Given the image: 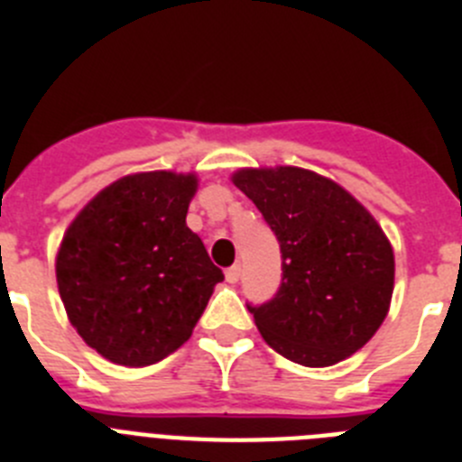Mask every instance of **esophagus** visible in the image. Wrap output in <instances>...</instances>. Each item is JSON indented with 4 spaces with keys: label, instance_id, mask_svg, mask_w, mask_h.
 <instances>
[{
    "label": "esophagus",
    "instance_id": "1",
    "mask_svg": "<svg viewBox=\"0 0 462 462\" xmlns=\"http://www.w3.org/2000/svg\"><path fill=\"white\" fill-rule=\"evenodd\" d=\"M240 277V263H234L231 268H226V282H231V284H236Z\"/></svg>",
    "mask_w": 462,
    "mask_h": 462
}]
</instances>
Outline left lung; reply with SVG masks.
<instances>
[{
  "mask_svg": "<svg viewBox=\"0 0 462 462\" xmlns=\"http://www.w3.org/2000/svg\"><path fill=\"white\" fill-rule=\"evenodd\" d=\"M282 252V284L247 305L263 340L284 358L326 368L358 352L389 312L395 261L389 238L337 182L296 166L240 169Z\"/></svg>",
  "mask_w": 462,
  "mask_h": 462,
  "instance_id": "left-lung-1",
  "label": "left lung"
}]
</instances>
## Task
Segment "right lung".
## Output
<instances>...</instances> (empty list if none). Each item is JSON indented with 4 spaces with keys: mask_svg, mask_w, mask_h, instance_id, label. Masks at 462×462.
Masks as SVG:
<instances>
[{
    "mask_svg": "<svg viewBox=\"0 0 462 462\" xmlns=\"http://www.w3.org/2000/svg\"><path fill=\"white\" fill-rule=\"evenodd\" d=\"M194 191V173L125 175L64 234L55 273L69 321L117 365H152L185 345L224 280L185 222Z\"/></svg>",
    "mask_w": 462,
    "mask_h": 462,
    "instance_id": "1",
    "label": "right lung"
}]
</instances>
